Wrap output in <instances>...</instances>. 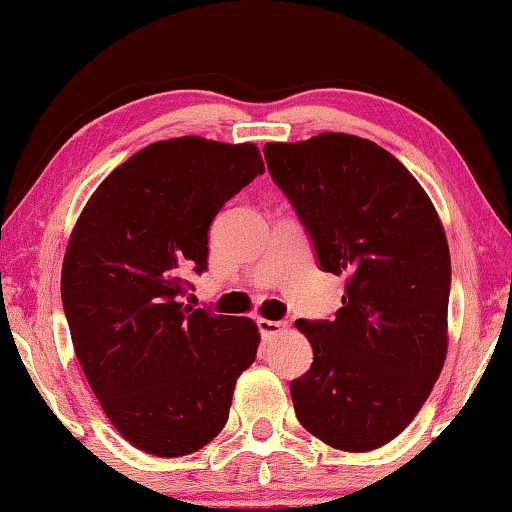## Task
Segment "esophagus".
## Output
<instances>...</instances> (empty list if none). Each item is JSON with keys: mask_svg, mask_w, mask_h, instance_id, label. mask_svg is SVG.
Here are the masks:
<instances>
[{"mask_svg": "<svg viewBox=\"0 0 512 512\" xmlns=\"http://www.w3.org/2000/svg\"><path fill=\"white\" fill-rule=\"evenodd\" d=\"M256 324H258V331L263 335V340H272L286 328V324H282V321H270V319H258Z\"/></svg>", "mask_w": 512, "mask_h": 512, "instance_id": "34e87169", "label": "esophagus"}]
</instances>
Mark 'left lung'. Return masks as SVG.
I'll use <instances>...</instances> for the list:
<instances>
[{"mask_svg":"<svg viewBox=\"0 0 512 512\" xmlns=\"http://www.w3.org/2000/svg\"><path fill=\"white\" fill-rule=\"evenodd\" d=\"M263 153L319 268L347 277L331 321H296L314 352L291 382L298 422L335 450H375L415 419L443 370L452 282L443 223L419 181L370 139L321 132Z\"/></svg>","mask_w":512,"mask_h":512,"instance_id":"8db88e82","label":"left lung"}]
</instances>
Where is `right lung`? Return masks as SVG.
Returning <instances> with one entry per match:
<instances>
[{
  "label": "right lung",
  "mask_w": 512,
  "mask_h": 512,
  "mask_svg": "<svg viewBox=\"0 0 512 512\" xmlns=\"http://www.w3.org/2000/svg\"><path fill=\"white\" fill-rule=\"evenodd\" d=\"M254 144H149L90 195L62 263V307L90 389L116 431L156 457L198 452L228 422L258 328L181 303L207 270V230L263 174Z\"/></svg>",
  "instance_id": "right-lung-1"
}]
</instances>
